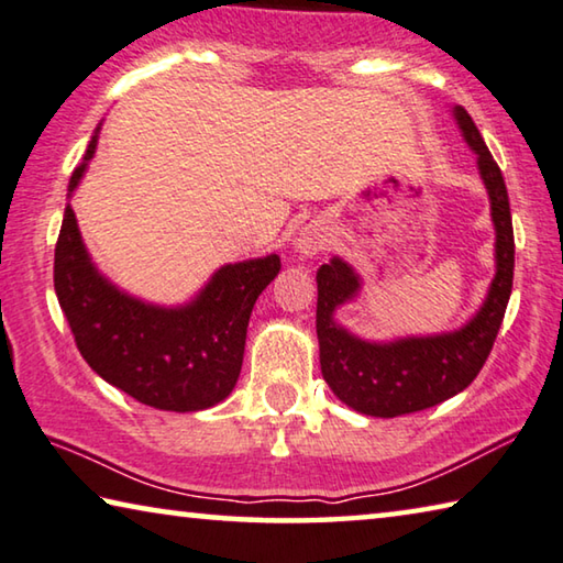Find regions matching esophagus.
Instances as JSON below:
<instances>
[{"label": "esophagus", "instance_id": "1", "mask_svg": "<svg viewBox=\"0 0 563 563\" xmlns=\"http://www.w3.org/2000/svg\"><path fill=\"white\" fill-rule=\"evenodd\" d=\"M324 244H327V234L319 224H303L299 229V234L294 236V252L299 256H314L324 249Z\"/></svg>", "mask_w": 563, "mask_h": 563}]
</instances>
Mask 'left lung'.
<instances>
[{
  "instance_id": "obj_1",
  "label": "left lung",
  "mask_w": 563,
  "mask_h": 563,
  "mask_svg": "<svg viewBox=\"0 0 563 563\" xmlns=\"http://www.w3.org/2000/svg\"><path fill=\"white\" fill-rule=\"evenodd\" d=\"M454 119L478 156V174L489 191L496 229V274L476 317L451 334L409 336L389 344L364 342L334 321L336 307L354 299L358 291V276L352 266L334 256L317 272L321 374L346 407L366 417H401L437 407L464 391L489 358L511 297L514 227L501 169L464 107H454Z\"/></svg>"
}]
</instances>
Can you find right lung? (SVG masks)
I'll use <instances>...</instances> for the list:
<instances>
[{
    "instance_id": "1",
    "label": "right lung",
    "mask_w": 563,
    "mask_h": 563,
    "mask_svg": "<svg viewBox=\"0 0 563 563\" xmlns=\"http://www.w3.org/2000/svg\"><path fill=\"white\" fill-rule=\"evenodd\" d=\"M95 150L97 134L71 174L69 195ZM279 269L276 254L227 264L195 301L164 309L119 291L97 272L69 205L54 246V291L79 354L101 379L164 411L209 409L232 394L254 301Z\"/></svg>"
}]
</instances>
